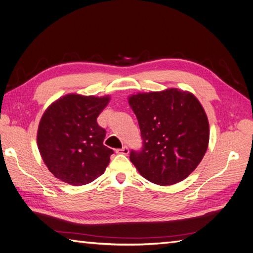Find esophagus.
Returning a JSON list of instances; mask_svg holds the SVG:
<instances>
[{"label":"esophagus","mask_w":253,"mask_h":253,"mask_svg":"<svg viewBox=\"0 0 253 253\" xmlns=\"http://www.w3.org/2000/svg\"><path fill=\"white\" fill-rule=\"evenodd\" d=\"M118 154H122V155H128L129 154V148L127 146H123L120 149H117Z\"/></svg>","instance_id":"esophagus-1"}]
</instances>
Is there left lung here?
<instances>
[{
    "mask_svg": "<svg viewBox=\"0 0 253 253\" xmlns=\"http://www.w3.org/2000/svg\"><path fill=\"white\" fill-rule=\"evenodd\" d=\"M141 130L143 147L130 161L148 181H182L206 154L210 132L205 109L192 93L179 89L138 93L128 97Z\"/></svg>",
    "mask_w": 253,
    "mask_h": 253,
    "instance_id": "1",
    "label": "left lung"
}]
</instances>
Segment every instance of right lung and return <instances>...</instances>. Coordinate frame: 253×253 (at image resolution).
Returning <instances> with one entry per match:
<instances>
[{"mask_svg": "<svg viewBox=\"0 0 253 253\" xmlns=\"http://www.w3.org/2000/svg\"><path fill=\"white\" fill-rule=\"evenodd\" d=\"M110 96L67 94L47 107L37 144L48 170L61 181L84 185L104 174L113 150L104 145L106 130L97 117Z\"/></svg>", "mask_w": 253, "mask_h": 253, "instance_id": "add662e5", "label": "right lung"}]
</instances>
